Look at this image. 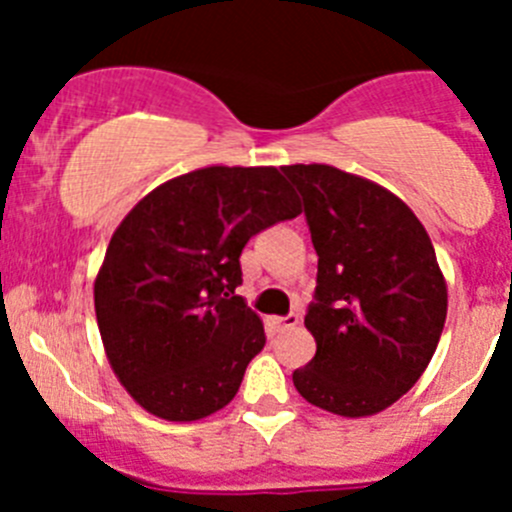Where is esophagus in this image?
<instances>
[{
    "label": "esophagus",
    "instance_id": "obj_1",
    "mask_svg": "<svg viewBox=\"0 0 512 512\" xmlns=\"http://www.w3.org/2000/svg\"><path fill=\"white\" fill-rule=\"evenodd\" d=\"M297 323H300V315H297V312H289V315H284V318H271V325H274L279 333H284V330H292Z\"/></svg>",
    "mask_w": 512,
    "mask_h": 512
}]
</instances>
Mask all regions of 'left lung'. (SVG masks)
Wrapping results in <instances>:
<instances>
[{"label":"left lung","mask_w":512,"mask_h":512,"mask_svg":"<svg viewBox=\"0 0 512 512\" xmlns=\"http://www.w3.org/2000/svg\"><path fill=\"white\" fill-rule=\"evenodd\" d=\"M302 194L318 284L305 325L318 351L292 382L328 413L390 408L425 372L446 323L433 243L400 197L325 164L284 166Z\"/></svg>","instance_id":"8db88e82"}]
</instances>
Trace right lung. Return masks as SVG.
Here are the masks:
<instances>
[{
	"label": "right lung",
	"mask_w": 512,
	"mask_h": 512,
	"mask_svg": "<svg viewBox=\"0 0 512 512\" xmlns=\"http://www.w3.org/2000/svg\"><path fill=\"white\" fill-rule=\"evenodd\" d=\"M274 166H207L146 194L112 235L94 282L104 351L148 413L200 420L235 397L264 348L259 315L235 295L241 253L300 215Z\"/></svg>",
	"instance_id": "right-lung-1"
}]
</instances>
